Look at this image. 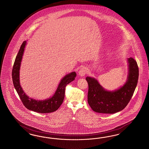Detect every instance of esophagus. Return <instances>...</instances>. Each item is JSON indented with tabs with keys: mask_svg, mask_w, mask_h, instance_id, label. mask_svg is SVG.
Wrapping results in <instances>:
<instances>
[{
	"mask_svg": "<svg viewBox=\"0 0 149 149\" xmlns=\"http://www.w3.org/2000/svg\"><path fill=\"white\" fill-rule=\"evenodd\" d=\"M87 73V69L86 67H84L80 69L79 72V74L80 76H84Z\"/></svg>",
	"mask_w": 149,
	"mask_h": 149,
	"instance_id": "obj_1",
	"label": "esophagus"
}]
</instances>
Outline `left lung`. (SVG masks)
Masks as SVG:
<instances>
[{
	"label": "left lung",
	"mask_w": 149,
	"mask_h": 149,
	"mask_svg": "<svg viewBox=\"0 0 149 149\" xmlns=\"http://www.w3.org/2000/svg\"><path fill=\"white\" fill-rule=\"evenodd\" d=\"M129 73L126 83L120 89L109 91L105 90L97 80L87 77L88 84V102L95 112L114 113L125 108L134 94L138 82L139 70L134 58H127Z\"/></svg>",
	"instance_id": "obj_1"
}]
</instances>
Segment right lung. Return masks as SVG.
<instances>
[{"mask_svg":"<svg viewBox=\"0 0 149 149\" xmlns=\"http://www.w3.org/2000/svg\"><path fill=\"white\" fill-rule=\"evenodd\" d=\"M26 45V41H24L21 45L13 66L12 76L15 89L23 104L27 109L42 113L54 112L61 105L65 98V87L74 80L76 76V73L75 72H72L62 79L54 94L51 98L42 101L29 98L22 90L19 80V70Z\"/></svg>","mask_w":149,"mask_h":149,"instance_id":"right-lung-1","label":"right lung"}]
</instances>
